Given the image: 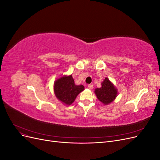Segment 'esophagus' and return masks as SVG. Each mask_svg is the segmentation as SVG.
Listing matches in <instances>:
<instances>
[{
    "mask_svg": "<svg viewBox=\"0 0 160 160\" xmlns=\"http://www.w3.org/2000/svg\"><path fill=\"white\" fill-rule=\"evenodd\" d=\"M88 88H89V89H91V90L93 89V86L92 85H91V84H90V85H88Z\"/></svg>",
    "mask_w": 160,
    "mask_h": 160,
    "instance_id": "34e87169",
    "label": "esophagus"
}]
</instances>
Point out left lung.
I'll return each mask as SVG.
<instances>
[{
    "label": "left lung",
    "mask_w": 160,
    "mask_h": 160,
    "mask_svg": "<svg viewBox=\"0 0 160 160\" xmlns=\"http://www.w3.org/2000/svg\"><path fill=\"white\" fill-rule=\"evenodd\" d=\"M94 92L98 99L105 105L112 103L118 94V89L108 77L101 83V88H96Z\"/></svg>",
    "instance_id": "8db88e82"
}]
</instances>
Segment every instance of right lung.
<instances>
[{"label": "right lung", "instance_id": "1", "mask_svg": "<svg viewBox=\"0 0 160 160\" xmlns=\"http://www.w3.org/2000/svg\"><path fill=\"white\" fill-rule=\"evenodd\" d=\"M54 93L58 100L65 105H70L77 96L85 89L83 85H76L71 75H63L55 80Z\"/></svg>", "mask_w": 160, "mask_h": 160}]
</instances>
